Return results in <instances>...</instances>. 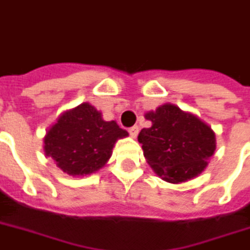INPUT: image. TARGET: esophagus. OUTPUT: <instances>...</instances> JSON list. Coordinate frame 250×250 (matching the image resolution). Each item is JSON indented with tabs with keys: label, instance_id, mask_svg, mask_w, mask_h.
<instances>
[{
	"label": "esophagus",
	"instance_id": "34e87169",
	"mask_svg": "<svg viewBox=\"0 0 250 250\" xmlns=\"http://www.w3.org/2000/svg\"><path fill=\"white\" fill-rule=\"evenodd\" d=\"M128 132H130L131 138H136L138 134H139V127H138V125H134V127H131L130 130H128Z\"/></svg>",
	"mask_w": 250,
	"mask_h": 250
}]
</instances>
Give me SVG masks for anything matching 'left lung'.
<instances>
[{"label":"left lung","mask_w":250,"mask_h":250,"mask_svg":"<svg viewBox=\"0 0 250 250\" xmlns=\"http://www.w3.org/2000/svg\"><path fill=\"white\" fill-rule=\"evenodd\" d=\"M144 118L151 127L140 131L144 158L164 182L179 184L199 176L216 149V136L200 118L164 103Z\"/></svg>","instance_id":"1"}]
</instances>
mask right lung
<instances>
[{
  "mask_svg": "<svg viewBox=\"0 0 250 250\" xmlns=\"http://www.w3.org/2000/svg\"><path fill=\"white\" fill-rule=\"evenodd\" d=\"M128 132L84 102L62 112L43 138L45 156L70 176H86L106 166L112 148Z\"/></svg>",
  "mask_w": 250,
  "mask_h": 250,
  "instance_id": "obj_1",
  "label": "right lung"
}]
</instances>
